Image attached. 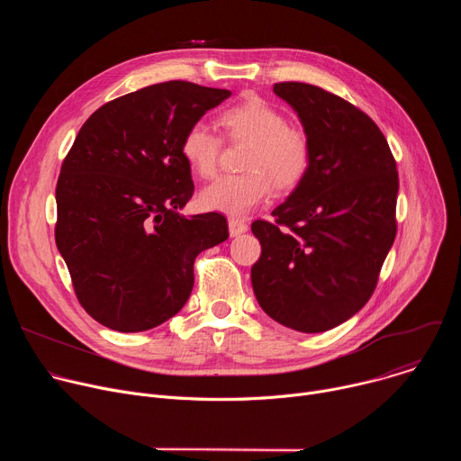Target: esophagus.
I'll use <instances>...</instances> for the list:
<instances>
[{"instance_id": "obj_1", "label": "esophagus", "mask_w": 461, "mask_h": 461, "mask_svg": "<svg viewBox=\"0 0 461 461\" xmlns=\"http://www.w3.org/2000/svg\"><path fill=\"white\" fill-rule=\"evenodd\" d=\"M228 228H230V235L231 237H237V235H242L244 231H248V224L240 219H230L228 221Z\"/></svg>"}]
</instances>
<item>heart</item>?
<instances>
[{"mask_svg": "<svg viewBox=\"0 0 461 461\" xmlns=\"http://www.w3.org/2000/svg\"><path fill=\"white\" fill-rule=\"evenodd\" d=\"M219 125L230 142H248L240 175H226L210 184L199 196L201 206L231 217H240L265 204L274 191L297 187L312 166V140L299 125L288 123L285 113L257 96L224 109ZM185 164L203 178H212L219 167L221 139L204 123H193L180 142Z\"/></svg>", "mask_w": 461, "mask_h": 461, "instance_id": "obj_1", "label": "heart"}]
</instances>
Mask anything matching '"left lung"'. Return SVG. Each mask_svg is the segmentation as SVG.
<instances>
[{
    "instance_id": "obj_1",
    "label": "left lung",
    "mask_w": 461,
    "mask_h": 461,
    "mask_svg": "<svg viewBox=\"0 0 461 461\" xmlns=\"http://www.w3.org/2000/svg\"><path fill=\"white\" fill-rule=\"evenodd\" d=\"M299 114L312 166L274 221H255L260 258L255 297L272 319L317 334L345 322L372 297L398 231L396 160L375 122L317 86L279 82Z\"/></svg>"
}]
</instances>
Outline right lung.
Wrapping results in <instances>:
<instances>
[{"instance_id":"add662e5","label":"right lung","mask_w":461,"mask_h":461,"mask_svg":"<svg viewBox=\"0 0 461 461\" xmlns=\"http://www.w3.org/2000/svg\"><path fill=\"white\" fill-rule=\"evenodd\" d=\"M230 95L182 80L123 95L86 120L63 158L56 246L78 303L111 330L144 332L178 313L196 255L228 239L224 215L178 210L194 191L182 137Z\"/></svg>"}]
</instances>
